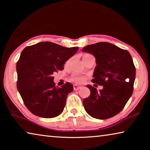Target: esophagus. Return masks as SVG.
Returning a JSON list of instances; mask_svg holds the SVG:
<instances>
[{"instance_id":"esophagus-1","label":"esophagus","mask_w":150,"mask_h":150,"mask_svg":"<svg viewBox=\"0 0 150 150\" xmlns=\"http://www.w3.org/2000/svg\"><path fill=\"white\" fill-rule=\"evenodd\" d=\"M81 88V86H77V85H74V86H73V89H74L75 91H77V90L80 89Z\"/></svg>"}]
</instances>
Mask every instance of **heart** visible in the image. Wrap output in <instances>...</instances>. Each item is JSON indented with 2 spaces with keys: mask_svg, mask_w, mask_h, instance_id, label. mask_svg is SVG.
<instances>
[{
  "mask_svg": "<svg viewBox=\"0 0 150 150\" xmlns=\"http://www.w3.org/2000/svg\"><path fill=\"white\" fill-rule=\"evenodd\" d=\"M91 55L90 54H84L83 56V60L86 59V58L91 56ZM69 61H68L67 63H69ZM71 80L73 82H74L75 83H77V84H81V83H83V81H84L85 79L84 77H81V76H73V77L71 78Z\"/></svg>",
  "mask_w": 150,
  "mask_h": 150,
  "instance_id": "heart-1",
  "label": "heart"
}]
</instances>
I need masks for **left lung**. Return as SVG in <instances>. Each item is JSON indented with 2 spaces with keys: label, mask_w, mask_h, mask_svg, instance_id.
I'll use <instances>...</instances> for the list:
<instances>
[{
  "label": "left lung",
  "mask_w": 150,
  "mask_h": 150,
  "mask_svg": "<svg viewBox=\"0 0 150 150\" xmlns=\"http://www.w3.org/2000/svg\"><path fill=\"white\" fill-rule=\"evenodd\" d=\"M83 52L95 57L96 66L91 81L103 87L97 91L87 85L91 95L83 101L85 110L100 120L113 117L122 110L132 95L136 67L131 55L108 42L87 45Z\"/></svg>",
  "instance_id": "8db88e82"
}]
</instances>
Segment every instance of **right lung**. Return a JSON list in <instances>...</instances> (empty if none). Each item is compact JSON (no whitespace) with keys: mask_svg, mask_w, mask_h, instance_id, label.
Returning a JSON list of instances; mask_svg holds the SVG:
<instances>
[{"mask_svg":"<svg viewBox=\"0 0 150 150\" xmlns=\"http://www.w3.org/2000/svg\"><path fill=\"white\" fill-rule=\"evenodd\" d=\"M78 50V47L69 48L42 42L22 52L16 63L17 88L25 106L34 115L51 118L63 112L73 86L67 82L56 87L53 75L63 70L66 61Z\"/></svg>","mask_w":150,"mask_h":150,"instance_id":"obj_1","label":"right lung"}]
</instances>
